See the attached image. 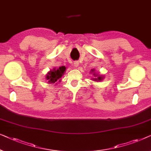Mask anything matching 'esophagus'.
Returning <instances> with one entry per match:
<instances>
[{
  "label": "esophagus",
  "instance_id": "obj_1",
  "mask_svg": "<svg viewBox=\"0 0 151 151\" xmlns=\"http://www.w3.org/2000/svg\"><path fill=\"white\" fill-rule=\"evenodd\" d=\"M74 65H75V68H77L78 66V61H75V63H74Z\"/></svg>",
  "mask_w": 151,
  "mask_h": 151
}]
</instances>
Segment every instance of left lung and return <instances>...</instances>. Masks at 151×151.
<instances>
[{
	"mask_svg": "<svg viewBox=\"0 0 151 151\" xmlns=\"http://www.w3.org/2000/svg\"><path fill=\"white\" fill-rule=\"evenodd\" d=\"M95 70L94 69H92L90 71V73H92L93 76H94V77L92 78V80L94 81H96V82H100L101 81L103 80V78H104V76L103 75H100L99 73H95Z\"/></svg>",
	"mask_w": 151,
	"mask_h": 151,
	"instance_id": "left-lung-1",
	"label": "left lung"
}]
</instances>
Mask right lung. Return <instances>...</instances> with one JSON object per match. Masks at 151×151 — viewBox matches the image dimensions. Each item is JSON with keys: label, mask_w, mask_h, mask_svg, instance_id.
<instances>
[{"label": "right lung", "mask_w": 151, "mask_h": 151, "mask_svg": "<svg viewBox=\"0 0 151 151\" xmlns=\"http://www.w3.org/2000/svg\"><path fill=\"white\" fill-rule=\"evenodd\" d=\"M65 68L64 65L58 68H54L52 70H50L46 76V79L48 81V84H57V82L61 81V78L65 72Z\"/></svg>", "instance_id": "add662e5"}]
</instances>
